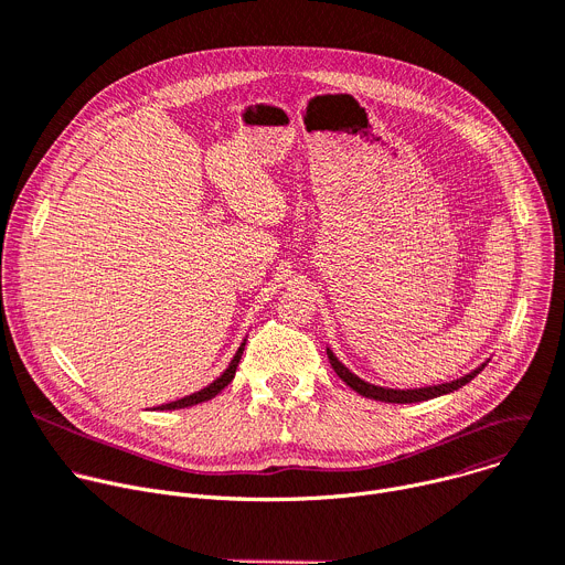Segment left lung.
<instances>
[{"instance_id": "left-lung-1", "label": "left lung", "mask_w": 565, "mask_h": 565, "mask_svg": "<svg viewBox=\"0 0 565 565\" xmlns=\"http://www.w3.org/2000/svg\"><path fill=\"white\" fill-rule=\"evenodd\" d=\"M327 355H329V363L333 367V372L351 387L355 390L361 396H367V398H376V401H385V403H419V401H428V398H435V396H441V394H448V392H455L459 390L461 385L471 383L482 370L484 365L489 363H482L478 370H473L471 374L461 376L457 381H450V383H441V385H430V387H419V390H387V387H379V385H372L363 379H358L355 374H351L338 358L333 355L331 349H327Z\"/></svg>"}]
</instances>
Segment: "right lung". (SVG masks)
I'll return each mask as SVG.
<instances>
[{"instance_id": "1", "label": "right lung", "mask_w": 565, "mask_h": 565, "mask_svg": "<svg viewBox=\"0 0 565 565\" xmlns=\"http://www.w3.org/2000/svg\"><path fill=\"white\" fill-rule=\"evenodd\" d=\"M243 349H245V342L238 347L236 355L232 358L230 367H227L214 383H210L204 390L193 392V394H189V396H184V398H178V401H171V403H167V405H160L158 409H178V407H189V405H195V403L214 398L221 390H225V387L232 383V379H234V374H236V367H238V361H241V355H243Z\"/></svg>"}]
</instances>
